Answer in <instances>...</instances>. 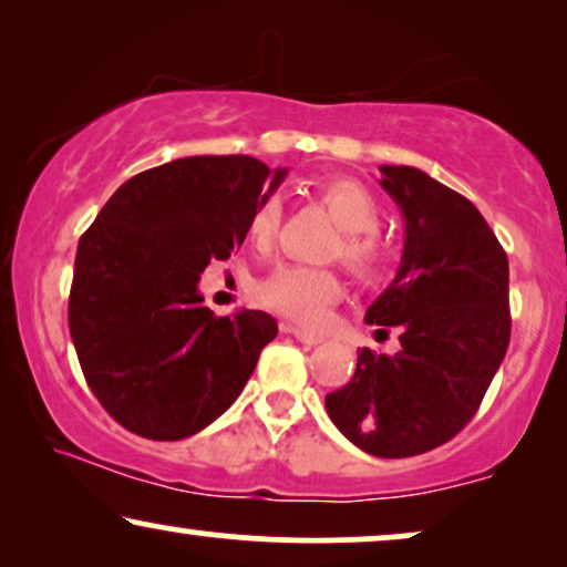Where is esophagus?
<instances>
[{
	"mask_svg": "<svg viewBox=\"0 0 567 567\" xmlns=\"http://www.w3.org/2000/svg\"><path fill=\"white\" fill-rule=\"evenodd\" d=\"M281 330L284 332H289V336H293L299 340V343H305V346H317V343H322V338L320 336H312V332H307V330H301V328H297V324H291V322H284L281 324Z\"/></svg>",
	"mask_w": 567,
	"mask_h": 567,
	"instance_id": "34e87169",
	"label": "esophagus"
}]
</instances>
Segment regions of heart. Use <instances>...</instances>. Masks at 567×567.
<instances>
[{"mask_svg": "<svg viewBox=\"0 0 567 567\" xmlns=\"http://www.w3.org/2000/svg\"><path fill=\"white\" fill-rule=\"evenodd\" d=\"M317 198L340 227V237L330 255L359 278H379L390 266V247L377 235L379 204L369 188L355 181H330L317 188ZM281 227V204L278 198H262L250 216V237L255 245L274 243ZM260 299L270 309L301 324H320L328 309L340 297L338 276L328 268L281 266L260 284Z\"/></svg>", "mask_w": 567, "mask_h": 567, "instance_id": "b5f03b06", "label": "heart"}]
</instances>
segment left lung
<instances>
[{
    "instance_id": "8db88e82",
    "label": "left lung",
    "mask_w": 567,
    "mask_h": 567,
    "mask_svg": "<svg viewBox=\"0 0 567 567\" xmlns=\"http://www.w3.org/2000/svg\"><path fill=\"white\" fill-rule=\"evenodd\" d=\"M379 169L405 219V250L367 322L400 328L402 348H361L324 408L351 444L400 460L446 444L477 413L511 340L508 258L472 200L417 167Z\"/></svg>"
}]
</instances>
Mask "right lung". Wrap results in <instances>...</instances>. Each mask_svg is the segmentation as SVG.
I'll use <instances>...</instances> for the list:
<instances>
[{"instance_id": "obj_1", "label": "right lung", "mask_w": 567, "mask_h": 567, "mask_svg": "<svg viewBox=\"0 0 567 567\" xmlns=\"http://www.w3.org/2000/svg\"><path fill=\"white\" fill-rule=\"evenodd\" d=\"M284 177L245 154L183 157L123 183L82 235L69 332L92 394L123 429L188 439L245 390L278 324L258 309L216 317L198 281L239 250Z\"/></svg>"}]
</instances>
